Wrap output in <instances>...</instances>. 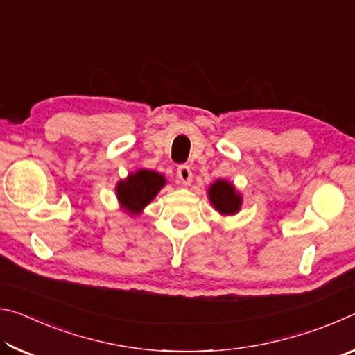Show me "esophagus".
Masks as SVG:
<instances>
[{"mask_svg":"<svg viewBox=\"0 0 355 355\" xmlns=\"http://www.w3.org/2000/svg\"><path fill=\"white\" fill-rule=\"evenodd\" d=\"M177 177L180 180V183H182L183 186H189L192 182V172L189 169V166H186V164L178 166Z\"/></svg>","mask_w":355,"mask_h":355,"instance_id":"esophagus-1","label":"esophagus"}]
</instances>
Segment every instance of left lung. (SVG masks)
Instances as JSON below:
<instances>
[{"label":"left lung","instance_id":"1","mask_svg":"<svg viewBox=\"0 0 355 355\" xmlns=\"http://www.w3.org/2000/svg\"><path fill=\"white\" fill-rule=\"evenodd\" d=\"M208 199L211 202L214 209L220 214L232 216L239 211L243 205V197L227 180H216L208 189Z\"/></svg>","mask_w":355,"mask_h":355}]
</instances>
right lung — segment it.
<instances>
[{
    "mask_svg": "<svg viewBox=\"0 0 355 355\" xmlns=\"http://www.w3.org/2000/svg\"><path fill=\"white\" fill-rule=\"evenodd\" d=\"M164 184V175L155 171L139 169L135 173H130L125 180H120L116 186L120 207L131 214H139L155 199Z\"/></svg>",
    "mask_w": 355,
    "mask_h": 355,
    "instance_id": "right-lung-1",
    "label": "right lung"
}]
</instances>
